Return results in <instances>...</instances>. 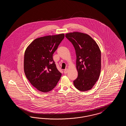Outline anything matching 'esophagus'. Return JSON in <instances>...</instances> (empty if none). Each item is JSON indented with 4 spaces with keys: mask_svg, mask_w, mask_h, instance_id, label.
<instances>
[{
    "mask_svg": "<svg viewBox=\"0 0 126 126\" xmlns=\"http://www.w3.org/2000/svg\"><path fill=\"white\" fill-rule=\"evenodd\" d=\"M64 73L65 74H66L67 72H68V69L67 68H66V69H65V70H64Z\"/></svg>",
    "mask_w": 126,
    "mask_h": 126,
    "instance_id": "1",
    "label": "esophagus"
}]
</instances>
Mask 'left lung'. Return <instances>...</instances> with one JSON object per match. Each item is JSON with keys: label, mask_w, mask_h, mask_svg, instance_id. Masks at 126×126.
Here are the masks:
<instances>
[{"label": "left lung", "mask_w": 126, "mask_h": 126, "mask_svg": "<svg viewBox=\"0 0 126 126\" xmlns=\"http://www.w3.org/2000/svg\"><path fill=\"white\" fill-rule=\"evenodd\" d=\"M66 37L72 43L77 56L78 77L73 81L80 91L92 88L99 78L101 69V53L99 46L89 35L79 32L66 33Z\"/></svg>", "instance_id": "8db88e82"}]
</instances>
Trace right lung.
<instances>
[{"label":"right lung","instance_id":"right-lung-1","mask_svg":"<svg viewBox=\"0 0 126 126\" xmlns=\"http://www.w3.org/2000/svg\"><path fill=\"white\" fill-rule=\"evenodd\" d=\"M64 34L37 38L25 50L24 71L30 83L41 92L52 90L61 73L57 69L53 54L64 38Z\"/></svg>","mask_w":126,"mask_h":126}]
</instances>
